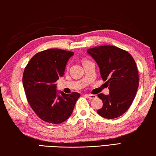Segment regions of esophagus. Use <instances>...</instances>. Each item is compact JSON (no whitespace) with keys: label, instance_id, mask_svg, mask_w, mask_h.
Masks as SVG:
<instances>
[{"label":"esophagus","instance_id":"obj_1","mask_svg":"<svg viewBox=\"0 0 156 156\" xmlns=\"http://www.w3.org/2000/svg\"><path fill=\"white\" fill-rule=\"evenodd\" d=\"M85 96H87L90 99H93V98H96V96L93 94H85Z\"/></svg>","mask_w":156,"mask_h":156}]
</instances>
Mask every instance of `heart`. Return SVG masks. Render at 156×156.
<instances>
[{"mask_svg":"<svg viewBox=\"0 0 156 156\" xmlns=\"http://www.w3.org/2000/svg\"><path fill=\"white\" fill-rule=\"evenodd\" d=\"M84 62H86V60H85V61H84Z\"/></svg>","mask_w":156,"mask_h":156,"instance_id":"obj_1","label":"heart"}]
</instances>
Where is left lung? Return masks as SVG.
Instances as JSON below:
<instances>
[{
	"mask_svg": "<svg viewBox=\"0 0 156 156\" xmlns=\"http://www.w3.org/2000/svg\"><path fill=\"white\" fill-rule=\"evenodd\" d=\"M87 53L96 61L101 76L106 82L109 94H98L103 101L97 113L102 117L115 119L128 110L139 86L136 63L129 53L113 46H101L90 48Z\"/></svg>",
	"mask_w": 156,
	"mask_h": 156,
	"instance_id": "1",
	"label": "left lung"
}]
</instances>
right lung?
<instances>
[{
    "instance_id": "right-lung-1",
    "label": "right lung",
    "mask_w": 156,
    "mask_h": 156,
    "mask_svg": "<svg viewBox=\"0 0 156 156\" xmlns=\"http://www.w3.org/2000/svg\"><path fill=\"white\" fill-rule=\"evenodd\" d=\"M73 52L58 48L37 53L30 60L23 74V85L30 105L46 122L60 123L71 115L80 95L66 94L57 90L56 81L65 74Z\"/></svg>"
}]
</instances>
